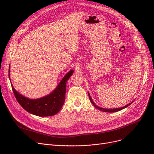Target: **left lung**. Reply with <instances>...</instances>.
I'll return each instance as SVG.
<instances>
[{"label":"left lung","mask_w":154,"mask_h":154,"mask_svg":"<svg viewBox=\"0 0 154 154\" xmlns=\"http://www.w3.org/2000/svg\"><path fill=\"white\" fill-rule=\"evenodd\" d=\"M88 96H89V99H90L91 102L92 103V105L95 106V108H96L97 109H98L99 110L103 111V112H116L119 111V110H122V109L126 108V107H127L128 105H130V104L132 103V102H133V101H132V102H131V103H128V105H125V106H123V107H121V108H117V109H103V108H101V107H100V106H97V105L95 104V103H94V101H92V98H91V96H90L89 93H88Z\"/></svg>","instance_id":"left-lung-1"}]
</instances>
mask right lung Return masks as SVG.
Returning a JSON list of instances; mask_svg holds the SVG:
<instances>
[{
  "label": "right lung",
  "instance_id": "add662e5",
  "mask_svg": "<svg viewBox=\"0 0 154 154\" xmlns=\"http://www.w3.org/2000/svg\"><path fill=\"white\" fill-rule=\"evenodd\" d=\"M73 70L66 74L57 87L48 96L38 99H29L15 91L11 84L12 90L17 101L28 112L40 117L51 116L57 114L64 104L66 98V83L72 75ZM9 69V78H10ZM11 81V80H10Z\"/></svg>",
  "mask_w": 154,
  "mask_h": 154
}]
</instances>
